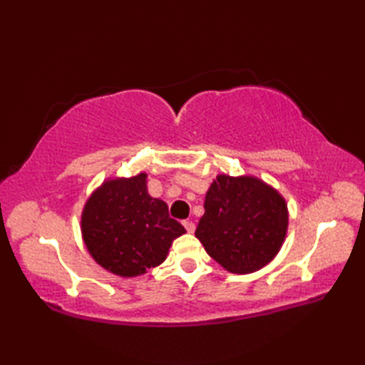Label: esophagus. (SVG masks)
<instances>
[{
	"label": "esophagus",
	"instance_id": "esophagus-1",
	"mask_svg": "<svg viewBox=\"0 0 365 365\" xmlns=\"http://www.w3.org/2000/svg\"><path fill=\"white\" fill-rule=\"evenodd\" d=\"M183 226H185V229L190 232V234H192V232H195V229H196V224L192 221H183Z\"/></svg>",
	"mask_w": 365,
	"mask_h": 365
}]
</instances>
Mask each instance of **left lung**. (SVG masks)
I'll list each match as a JSON object with an SVG mask.
<instances>
[{"instance_id":"1","label":"left lung","mask_w":365,"mask_h":365,"mask_svg":"<svg viewBox=\"0 0 365 365\" xmlns=\"http://www.w3.org/2000/svg\"><path fill=\"white\" fill-rule=\"evenodd\" d=\"M204 208L196 237L230 273H254L281 250L289 212L284 197L259 178L218 175Z\"/></svg>"}]
</instances>
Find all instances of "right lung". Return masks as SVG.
<instances>
[{"label": "right lung", "mask_w": 365, "mask_h": 365, "mask_svg": "<svg viewBox=\"0 0 365 365\" xmlns=\"http://www.w3.org/2000/svg\"><path fill=\"white\" fill-rule=\"evenodd\" d=\"M145 174L114 178L84 205L83 240L92 257L105 269L122 277L144 274L165 262L173 240L185 234L169 216L168 205L150 197Z\"/></svg>", "instance_id": "1"}]
</instances>
